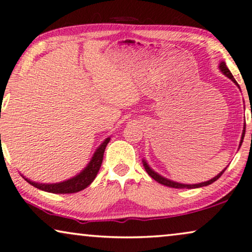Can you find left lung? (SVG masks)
Segmentation results:
<instances>
[{"label":"left lung","instance_id":"1","mask_svg":"<svg viewBox=\"0 0 252 252\" xmlns=\"http://www.w3.org/2000/svg\"><path fill=\"white\" fill-rule=\"evenodd\" d=\"M220 69H221V71H222V72L224 73V75H226V76L228 77V78H230L231 80H233L234 83H236L235 78H234L233 75H231V72L229 71V69L227 68L226 64H224V62H221V63H220ZM244 129H246V126H244ZM244 133H246V130H243V133H242V139H241L240 146H241V144H242V142H243ZM144 167H145V170L147 172V174H149V175H150L151 177H152L153 180H156L157 182H159L160 184H163V186H166V187L176 188V189H193V188L206 187V186H209V184H212L213 182H216V181H217L218 179H219V177H220L221 175H222L224 170H226V168H224V169L222 170V172H221L220 174H218V175H217L216 177H213L212 180L207 181V182H203V183H199V184H181V183H177V182H173V181H170V180H167V179H165V177L160 176L159 174H157L156 172H153V170L150 168L149 165H147V163L145 162V161H144Z\"/></svg>","mask_w":252,"mask_h":252}]
</instances>
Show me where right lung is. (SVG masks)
Returning a JSON list of instances; mask_svg holds the SVG:
<instances>
[{
	"label": "right lung",
	"mask_w": 252,
	"mask_h": 252,
	"mask_svg": "<svg viewBox=\"0 0 252 252\" xmlns=\"http://www.w3.org/2000/svg\"><path fill=\"white\" fill-rule=\"evenodd\" d=\"M110 138H107L101 145L99 146V149L95 151L94 156H93L92 160L90 161V163L87 165L85 169L78 175L72 177L68 181L61 183H55V184H40L32 182L28 179H24L31 184V186L38 188L40 190L47 191V192L52 193H75L78 191L85 189L86 187H89L90 184L93 182V180L95 179L96 174H98L100 167H101L102 159H103V153H105V149L107 144L109 143Z\"/></svg>",
	"instance_id": "right-lung-1"
}]
</instances>
